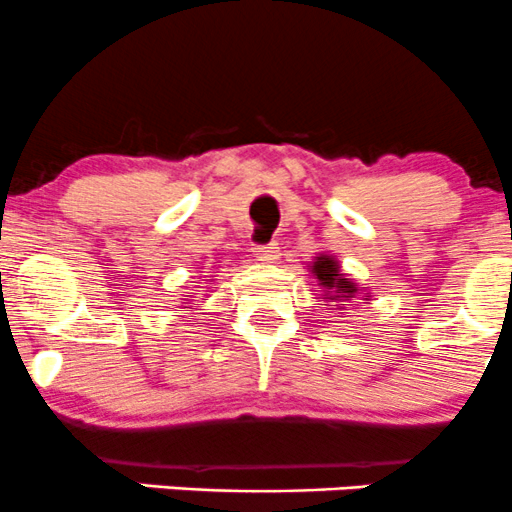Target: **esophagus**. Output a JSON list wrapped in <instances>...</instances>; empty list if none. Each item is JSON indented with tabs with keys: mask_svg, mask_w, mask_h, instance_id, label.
<instances>
[{
	"mask_svg": "<svg viewBox=\"0 0 512 512\" xmlns=\"http://www.w3.org/2000/svg\"><path fill=\"white\" fill-rule=\"evenodd\" d=\"M252 252L257 255V260L262 262H275L280 257V245L277 242H267V245H255Z\"/></svg>",
	"mask_w": 512,
	"mask_h": 512,
	"instance_id": "obj_1",
	"label": "esophagus"
}]
</instances>
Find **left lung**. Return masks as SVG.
<instances>
[{
  "label": "left lung",
  "instance_id": "obj_1",
  "mask_svg": "<svg viewBox=\"0 0 512 512\" xmlns=\"http://www.w3.org/2000/svg\"><path fill=\"white\" fill-rule=\"evenodd\" d=\"M312 272L317 277L319 285L324 287V299H339V302H347L352 299L359 287L354 282H349L347 277L339 270V262L329 255H319L317 260L312 262Z\"/></svg>",
  "mask_w": 512,
  "mask_h": 512
}]
</instances>
